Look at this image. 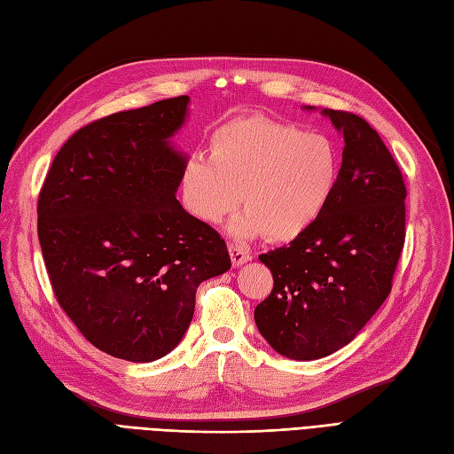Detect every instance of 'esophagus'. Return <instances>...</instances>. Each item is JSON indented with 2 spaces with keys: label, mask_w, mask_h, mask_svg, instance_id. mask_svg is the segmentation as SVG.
<instances>
[{
  "label": "esophagus",
  "mask_w": 454,
  "mask_h": 454,
  "mask_svg": "<svg viewBox=\"0 0 454 454\" xmlns=\"http://www.w3.org/2000/svg\"><path fill=\"white\" fill-rule=\"evenodd\" d=\"M229 254H231V261L234 267H240V264L247 262L249 259H252V255H249V252L246 247L239 246V244H231L229 246Z\"/></svg>",
  "instance_id": "34e87169"
}]
</instances>
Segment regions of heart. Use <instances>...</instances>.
<instances>
[{"mask_svg":"<svg viewBox=\"0 0 454 454\" xmlns=\"http://www.w3.org/2000/svg\"><path fill=\"white\" fill-rule=\"evenodd\" d=\"M340 170L341 152L328 135L261 114L239 116L212 133L210 153L187 155L182 199L207 223H220L242 199L232 234L291 242L321 220Z\"/></svg>","mask_w":454,"mask_h":454,"instance_id":"heart-1","label":"heart"}]
</instances>
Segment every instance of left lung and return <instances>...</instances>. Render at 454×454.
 <instances>
[{"instance_id": "1", "label": "left lung", "mask_w": 454, "mask_h": 454, "mask_svg": "<svg viewBox=\"0 0 454 454\" xmlns=\"http://www.w3.org/2000/svg\"><path fill=\"white\" fill-rule=\"evenodd\" d=\"M343 133L336 193L302 237L259 255L274 278L255 308L262 338L314 361L358 334L393 289L405 240V184L380 133L346 111H323Z\"/></svg>"}]
</instances>
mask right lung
<instances>
[{"instance_id":"obj_1","label":"right lung","mask_w":454,"mask_h":454,"mask_svg":"<svg viewBox=\"0 0 454 454\" xmlns=\"http://www.w3.org/2000/svg\"><path fill=\"white\" fill-rule=\"evenodd\" d=\"M180 96L99 118L59 148L37 202L61 309L98 349L150 363L178 346L200 281L231 269L227 244L176 199L185 158L168 137Z\"/></svg>"}]
</instances>
